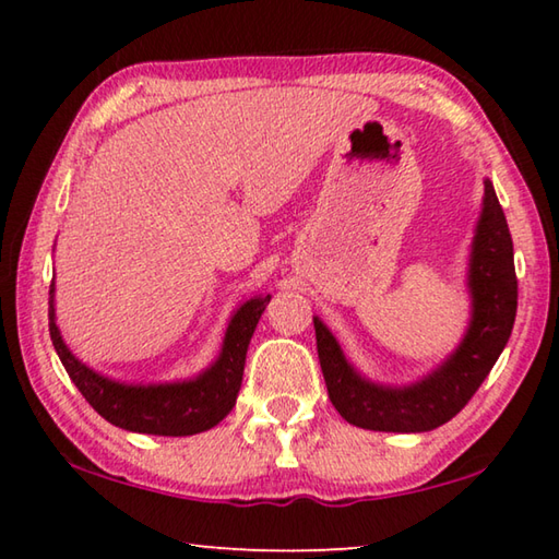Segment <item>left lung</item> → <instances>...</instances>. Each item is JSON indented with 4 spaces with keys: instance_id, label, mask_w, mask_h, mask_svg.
I'll return each instance as SVG.
<instances>
[{
    "instance_id": "obj_1",
    "label": "left lung",
    "mask_w": 559,
    "mask_h": 559,
    "mask_svg": "<svg viewBox=\"0 0 559 559\" xmlns=\"http://www.w3.org/2000/svg\"><path fill=\"white\" fill-rule=\"evenodd\" d=\"M484 185V210L476 224L468 263L471 323L456 353L431 374L409 386H384L365 380L347 362L323 320L313 318L328 396L345 421L372 431H431L453 419L493 370L513 333L518 278L503 206L490 179Z\"/></svg>"
}]
</instances>
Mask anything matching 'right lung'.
<instances>
[{
    "label": "right lung",
    "instance_id": "obj_1",
    "mask_svg": "<svg viewBox=\"0 0 559 559\" xmlns=\"http://www.w3.org/2000/svg\"><path fill=\"white\" fill-rule=\"evenodd\" d=\"M271 296L251 298L236 310L212 367L187 382L122 384L91 370L66 347L56 325L53 281L49 290V333L66 372L103 419L120 429L155 437H192L219 424L234 409L241 390L246 349Z\"/></svg>",
    "mask_w": 559,
    "mask_h": 559
}]
</instances>
